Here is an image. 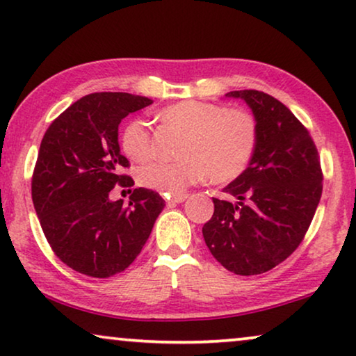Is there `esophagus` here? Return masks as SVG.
<instances>
[{
	"label": "esophagus",
	"mask_w": 356,
	"mask_h": 356,
	"mask_svg": "<svg viewBox=\"0 0 356 356\" xmlns=\"http://www.w3.org/2000/svg\"><path fill=\"white\" fill-rule=\"evenodd\" d=\"M188 198L187 193H180V195H172V197H168L166 202L168 204H176V203H182Z\"/></svg>",
	"instance_id": "esophagus-1"
}]
</instances>
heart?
<instances>
[{"label":"heart","instance_id":"b5f03b06","mask_svg":"<svg viewBox=\"0 0 356 356\" xmlns=\"http://www.w3.org/2000/svg\"><path fill=\"white\" fill-rule=\"evenodd\" d=\"M158 118L185 134L180 145L182 161L149 163L138 169V184L159 193L180 195L207 176L214 182H229L247 169L257 149V119L245 109L184 99L163 108ZM121 147L135 163L149 159L152 130L143 119L127 122Z\"/></svg>","mask_w":356,"mask_h":356}]
</instances>
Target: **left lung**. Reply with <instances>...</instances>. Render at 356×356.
I'll use <instances>...</instances> for the list:
<instances>
[{"instance_id":"left-lung-1","label":"left lung","mask_w":356,"mask_h":356,"mask_svg":"<svg viewBox=\"0 0 356 356\" xmlns=\"http://www.w3.org/2000/svg\"><path fill=\"white\" fill-rule=\"evenodd\" d=\"M258 124L252 161L224 187L235 202L213 198L203 226L209 252L238 276L263 274L289 258L302 242L323 193L318 149L287 106L258 90H238Z\"/></svg>"}]
</instances>
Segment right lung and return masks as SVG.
Here are the masks:
<instances>
[{
	"label": "right lung",
	"instance_id": "obj_1",
	"mask_svg": "<svg viewBox=\"0 0 356 356\" xmlns=\"http://www.w3.org/2000/svg\"><path fill=\"white\" fill-rule=\"evenodd\" d=\"M153 102L122 92L92 93L54 119L32 177L33 208L53 252L74 271L106 279L142 252L164 208L159 193L135 188L129 207L109 192L132 187L119 147V124Z\"/></svg>",
	"mask_w": 356,
	"mask_h": 356
}]
</instances>
